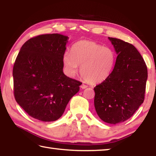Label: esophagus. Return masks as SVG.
Listing matches in <instances>:
<instances>
[{"label":"esophagus","mask_w":156,"mask_h":156,"mask_svg":"<svg viewBox=\"0 0 156 156\" xmlns=\"http://www.w3.org/2000/svg\"><path fill=\"white\" fill-rule=\"evenodd\" d=\"M80 87L82 89H86L87 87V86L86 84H82L81 86H80Z\"/></svg>","instance_id":"34e87169"}]
</instances>
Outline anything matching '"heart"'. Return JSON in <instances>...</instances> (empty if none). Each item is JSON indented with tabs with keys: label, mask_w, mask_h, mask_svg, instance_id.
I'll use <instances>...</instances> for the list:
<instances>
[{
	"label": "heart",
	"mask_w": 156,
	"mask_h": 156,
	"mask_svg": "<svg viewBox=\"0 0 156 156\" xmlns=\"http://www.w3.org/2000/svg\"><path fill=\"white\" fill-rule=\"evenodd\" d=\"M63 62L70 75L77 72L89 83H101L109 77L115 63V54L109 47L93 41H80L73 44L71 54L65 53Z\"/></svg>",
	"instance_id": "obj_1"
}]
</instances>
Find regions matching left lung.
<instances>
[{
    "mask_svg": "<svg viewBox=\"0 0 156 156\" xmlns=\"http://www.w3.org/2000/svg\"><path fill=\"white\" fill-rule=\"evenodd\" d=\"M118 56L106 80L95 87L94 107L100 119L109 124L125 122L143 103L147 67L133 44L110 38Z\"/></svg>",
    "mask_w": 156,
    "mask_h": 156,
    "instance_id": "1",
    "label": "left lung"
}]
</instances>
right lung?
Returning a JSON list of instances; mask_svg holds the SVG:
<instances>
[{"label": "right lung", "instance_id": "obj_1", "mask_svg": "<svg viewBox=\"0 0 156 156\" xmlns=\"http://www.w3.org/2000/svg\"><path fill=\"white\" fill-rule=\"evenodd\" d=\"M69 38L58 34L30 38L20 48L13 67L16 101L29 115L43 122L61 117L81 83L63 73Z\"/></svg>", "mask_w": 156, "mask_h": 156}]
</instances>
